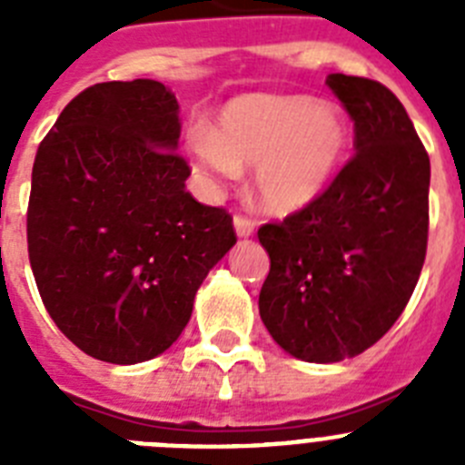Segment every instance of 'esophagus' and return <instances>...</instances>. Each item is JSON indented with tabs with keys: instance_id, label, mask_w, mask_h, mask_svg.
<instances>
[{
	"instance_id": "esophagus-1",
	"label": "esophagus",
	"mask_w": 465,
	"mask_h": 465,
	"mask_svg": "<svg viewBox=\"0 0 465 465\" xmlns=\"http://www.w3.org/2000/svg\"><path fill=\"white\" fill-rule=\"evenodd\" d=\"M232 225H235V232L237 237H252L253 235V228H256V223H253L249 216H240L237 213L235 219H232Z\"/></svg>"
}]
</instances>
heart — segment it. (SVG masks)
<instances>
[{"label":"heart","instance_id":"b5f03b06","mask_svg":"<svg viewBox=\"0 0 465 465\" xmlns=\"http://www.w3.org/2000/svg\"><path fill=\"white\" fill-rule=\"evenodd\" d=\"M347 146L342 111L302 94H242L223 106L216 133L200 127L191 137L204 172L235 176L256 167V195L274 213L302 212L322 200Z\"/></svg>","mask_w":465,"mask_h":465}]
</instances>
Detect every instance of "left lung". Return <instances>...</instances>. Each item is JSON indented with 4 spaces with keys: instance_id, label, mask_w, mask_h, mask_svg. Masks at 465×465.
Returning a JSON list of instances; mask_svg holds the SVG:
<instances>
[{
    "instance_id": "left-lung-1",
    "label": "left lung",
    "mask_w": 465,
    "mask_h": 465,
    "mask_svg": "<svg viewBox=\"0 0 465 465\" xmlns=\"http://www.w3.org/2000/svg\"><path fill=\"white\" fill-rule=\"evenodd\" d=\"M326 84L354 121L356 155L322 200L258 230L270 256L261 319L307 363L351 359L396 323L429 240L430 163L405 106L377 81Z\"/></svg>"
}]
</instances>
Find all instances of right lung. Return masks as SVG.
I'll return each mask as SVG.
<instances>
[{
  "label": "right lung",
  "instance_id": "obj_1",
  "mask_svg": "<svg viewBox=\"0 0 465 465\" xmlns=\"http://www.w3.org/2000/svg\"><path fill=\"white\" fill-rule=\"evenodd\" d=\"M179 134L172 90L134 79L85 88L39 143L30 265L55 326L93 359L133 365L170 349L237 242L230 213L186 191Z\"/></svg>",
  "mask_w": 465,
  "mask_h": 465
}]
</instances>
